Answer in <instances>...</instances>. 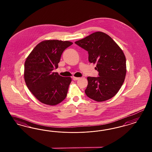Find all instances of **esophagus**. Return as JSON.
Returning <instances> with one entry per match:
<instances>
[{
    "label": "esophagus",
    "mask_w": 152,
    "mask_h": 152,
    "mask_svg": "<svg viewBox=\"0 0 152 152\" xmlns=\"http://www.w3.org/2000/svg\"><path fill=\"white\" fill-rule=\"evenodd\" d=\"M79 77H72V79H73V80L74 81H75V80H77L79 79Z\"/></svg>",
    "instance_id": "obj_1"
}]
</instances>
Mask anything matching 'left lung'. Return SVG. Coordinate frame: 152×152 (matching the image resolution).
<instances>
[{
  "instance_id": "obj_1",
  "label": "left lung",
  "mask_w": 152,
  "mask_h": 152,
  "mask_svg": "<svg viewBox=\"0 0 152 152\" xmlns=\"http://www.w3.org/2000/svg\"><path fill=\"white\" fill-rule=\"evenodd\" d=\"M75 43L88 52V61L96 64L99 76L88 77L85 92L89 98L98 102L106 101L118 93L124 81L126 67L124 54L109 36L93 33Z\"/></svg>"
}]
</instances>
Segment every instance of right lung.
Listing matches in <instances>:
<instances>
[{
    "label": "right lung",
    "instance_id": "1",
    "mask_svg": "<svg viewBox=\"0 0 152 152\" xmlns=\"http://www.w3.org/2000/svg\"><path fill=\"white\" fill-rule=\"evenodd\" d=\"M73 44L69 41L46 40L36 46L24 64V77L29 91L42 103L56 105L66 97L71 82L52 71L58 68L62 53Z\"/></svg>",
    "mask_w": 152,
    "mask_h": 152
}]
</instances>
